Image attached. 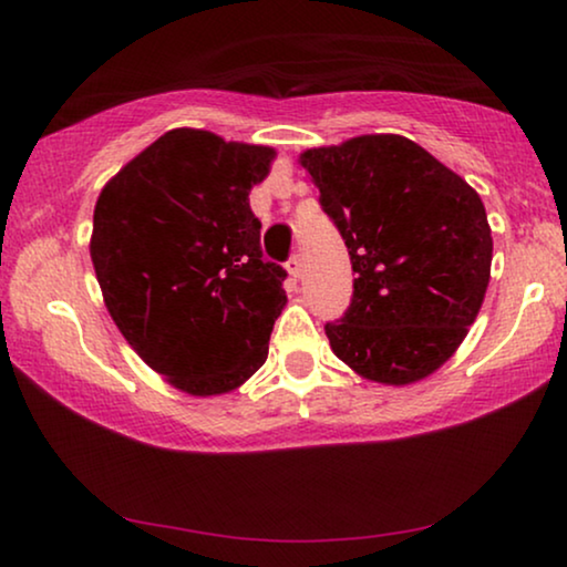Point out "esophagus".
I'll list each match as a JSON object with an SVG mask.
<instances>
[{"mask_svg": "<svg viewBox=\"0 0 567 567\" xmlns=\"http://www.w3.org/2000/svg\"><path fill=\"white\" fill-rule=\"evenodd\" d=\"M286 270H289L291 281H297V278L301 276V258H299V255H291V258L286 260Z\"/></svg>", "mask_w": 567, "mask_h": 567, "instance_id": "obj_1", "label": "esophagus"}]
</instances>
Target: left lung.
<instances>
[{"mask_svg":"<svg viewBox=\"0 0 567 567\" xmlns=\"http://www.w3.org/2000/svg\"><path fill=\"white\" fill-rule=\"evenodd\" d=\"M346 239L351 307L324 324L340 361L371 382L410 384L456 351L491 281L485 206L405 136H355L301 154Z\"/></svg>","mask_w":567,"mask_h":567,"instance_id":"obj_1","label":"left lung"}]
</instances>
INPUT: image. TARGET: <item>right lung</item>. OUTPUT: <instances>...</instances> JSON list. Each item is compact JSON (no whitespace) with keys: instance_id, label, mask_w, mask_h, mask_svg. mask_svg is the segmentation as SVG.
<instances>
[{"instance_id":"1","label":"right lung","mask_w":567,"mask_h":567,"mask_svg":"<svg viewBox=\"0 0 567 567\" xmlns=\"http://www.w3.org/2000/svg\"><path fill=\"white\" fill-rule=\"evenodd\" d=\"M274 150L175 128L100 193L90 255L128 346L177 390L221 394L268 359L286 270L262 258L250 188Z\"/></svg>"}]
</instances>
